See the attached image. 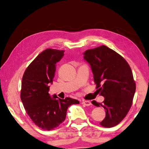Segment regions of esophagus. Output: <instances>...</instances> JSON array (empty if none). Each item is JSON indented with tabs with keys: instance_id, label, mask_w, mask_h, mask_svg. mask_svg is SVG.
<instances>
[{
	"instance_id": "esophagus-1",
	"label": "esophagus",
	"mask_w": 149,
	"mask_h": 149,
	"mask_svg": "<svg viewBox=\"0 0 149 149\" xmlns=\"http://www.w3.org/2000/svg\"><path fill=\"white\" fill-rule=\"evenodd\" d=\"M82 104L85 106H90L91 105V102L89 101V100H84V101L82 102Z\"/></svg>"
}]
</instances>
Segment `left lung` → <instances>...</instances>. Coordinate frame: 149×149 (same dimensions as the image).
Instances as JSON below:
<instances>
[{
	"mask_svg": "<svg viewBox=\"0 0 149 149\" xmlns=\"http://www.w3.org/2000/svg\"><path fill=\"white\" fill-rule=\"evenodd\" d=\"M84 54L91 68L96 88L104 97L102 103L92 101L96 107L105 109L106 116L100 124L114 127L132 107L136 89L132 69L121 55L105 45L87 50Z\"/></svg>",
	"mask_w": 149,
	"mask_h": 149,
	"instance_id": "8db88e82",
	"label": "left lung"
}]
</instances>
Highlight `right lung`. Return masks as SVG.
I'll list each match as a JSON object with an SVG mask.
<instances>
[{"mask_svg":"<svg viewBox=\"0 0 149 149\" xmlns=\"http://www.w3.org/2000/svg\"><path fill=\"white\" fill-rule=\"evenodd\" d=\"M64 50L47 49L33 60L25 71L20 97L25 110L35 125L45 130H52L65 119L70 105L79 104L77 100L66 97H50L49 84H52L56 64L64 56Z\"/></svg>","mask_w":149,"mask_h":149,"instance_id":"add662e5","label":"right lung"}]
</instances>
